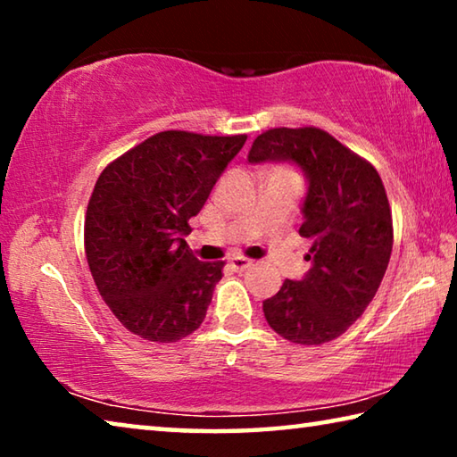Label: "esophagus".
Here are the masks:
<instances>
[{
    "label": "esophagus",
    "instance_id": "1",
    "mask_svg": "<svg viewBox=\"0 0 457 457\" xmlns=\"http://www.w3.org/2000/svg\"><path fill=\"white\" fill-rule=\"evenodd\" d=\"M229 266L236 270V272H244V270H247L252 266V262L250 260H245V258H231L229 260Z\"/></svg>",
    "mask_w": 457,
    "mask_h": 457
}]
</instances>
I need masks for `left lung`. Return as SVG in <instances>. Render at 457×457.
I'll return each mask as SVG.
<instances>
[{
	"instance_id": "8db88e82",
	"label": "left lung",
	"mask_w": 457,
	"mask_h": 457,
	"mask_svg": "<svg viewBox=\"0 0 457 457\" xmlns=\"http://www.w3.org/2000/svg\"><path fill=\"white\" fill-rule=\"evenodd\" d=\"M250 163H292L308 189L300 236L311 237V270L264 300L270 327L296 345L337 338L365 312L393 250L389 201L377 169L320 129H270Z\"/></svg>"
}]
</instances>
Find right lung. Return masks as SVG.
<instances>
[{
    "label": "right lung",
    "mask_w": 457,
    "mask_h": 457,
    "mask_svg": "<svg viewBox=\"0 0 457 457\" xmlns=\"http://www.w3.org/2000/svg\"><path fill=\"white\" fill-rule=\"evenodd\" d=\"M245 138L165 130L100 173L84 250L100 296L133 335L177 343L204 322L223 262H199L185 236Z\"/></svg>",
    "instance_id": "right-lung-1"
}]
</instances>
